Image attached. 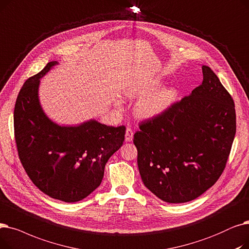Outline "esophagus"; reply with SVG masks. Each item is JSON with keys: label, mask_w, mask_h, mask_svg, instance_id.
I'll use <instances>...</instances> for the list:
<instances>
[{"label": "esophagus", "mask_w": 249, "mask_h": 249, "mask_svg": "<svg viewBox=\"0 0 249 249\" xmlns=\"http://www.w3.org/2000/svg\"><path fill=\"white\" fill-rule=\"evenodd\" d=\"M134 138V131L131 127H127L125 131V142H132Z\"/></svg>", "instance_id": "34e87169"}]
</instances>
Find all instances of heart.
Wrapping results in <instances>:
<instances>
[{"label": "heart", "mask_w": 249, "mask_h": 249, "mask_svg": "<svg viewBox=\"0 0 249 249\" xmlns=\"http://www.w3.org/2000/svg\"><path fill=\"white\" fill-rule=\"evenodd\" d=\"M159 81L144 83H133L124 89V95L129 98H141L135 106V112L140 118H153L164 112L174 103L177 98V91L174 88L156 89Z\"/></svg>", "instance_id": "obj_1"}]
</instances>
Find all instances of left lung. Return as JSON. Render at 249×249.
<instances>
[{
  "label": "left lung",
  "instance_id": "1",
  "mask_svg": "<svg viewBox=\"0 0 249 249\" xmlns=\"http://www.w3.org/2000/svg\"><path fill=\"white\" fill-rule=\"evenodd\" d=\"M202 69V84L134 135L142 180L170 204L191 202L216 183L236 133L233 98L211 68Z\"/></svg>",
  "mask_w": 249,
  "mask_h": 249
}]
</instances>
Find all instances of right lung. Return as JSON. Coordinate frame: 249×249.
Masks as SVG:
<instances>
[{
  "label": "right lung",
  "mask_w": 249,
  "mask_h": 249,
  "mask_svg": "<svg viewBox=\"0 0 249 249\" xmlns=\"http://www.w3.org/2000/svg\"><path fill=\"white\" fill-rule=\"evenodd\" d=\"M50 62L22 86L14 109V134L19 159L31 181L49 196L75 203L100 185L106 162L124 143L125 126L89 121L61 126L43 112L40 78L56 65Z\"/></svg>",
  "instance_id": "obj_1"
}]
</instances>
